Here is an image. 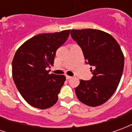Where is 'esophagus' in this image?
Listing matches in <instances>:
<instances>
[{"instance_id":"esophagus-1","label":"esophagus","mask_w":132,"mask_h":132,"mask_svg":"<svg viewBox=\"0 0 132 132\" xmlns=\"http://www.w3.org/2000/svg\"><path fill=\"white\" fill-rule=\"evenodd\" d=\"M66 79H67V80H69V79H70V78H71V76H67V75H66Z\"/></svg>"}]
</instances>
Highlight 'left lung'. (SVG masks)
I'll list each match as a JSON object with an SVG mask.
<instances>
[{"label": "left lung", "instance_id": "8db88e82", "mask_svg": "<svg viewBox=\"0 0 132 132\" xmlns=\"http://www.w3.org/2000/svg\"><path fill=\"white\" fill-rule=\"evenodd\" d=\"M72 39L79 45L93 77L80 80L75 88L78 99L85 105L96 107L105 103L116 90L122 77L125 58L115 39L95 29L71 30Z\"/></svg>", "mask_w": 132, "mask_h": 132}]
</instances>
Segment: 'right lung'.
Masks as SVG:
<instances>
[{
    "label": "right lung",
    "mask_w": 132,
    "mask_h": 132,
    "mask_svg": "<svg viewBox=\"0 0 132 132\" xmlns=\"http://www.w3.org/2000/svg\"><path fill=\"white\" fill-rule=\"evenodd\" d=\"M70 30L44 33L25 42L12 63L14 83L25 101L34 108L46 109L54 105L66 80L63 75L49 74L56 52L69 38Z\"/></svg>",
    "instance_id": "1"
}]
</instances>
